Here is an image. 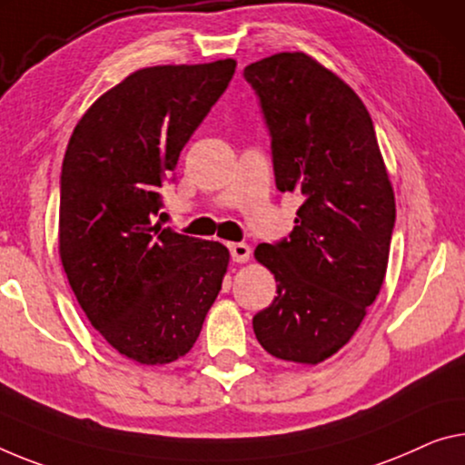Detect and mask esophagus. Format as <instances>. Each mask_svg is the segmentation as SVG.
Here are the masks:
<instances>
[{
	"label": "esophagus",
	"mask_w": 465,
	"mask_h": 465,
	"mask_svg": "<svg viewBox=\"0 0 465 465\" xmlns=\"http://www.w3.org/2000/svg\"><path fill=\"white\" fill-rule=\"evenodd\" d=\"M228 249H231L232 262L237 263H245L249 255H252V249H249L247 242H228Z\"/></svg>",
	"instance_id": "34e87169"
}]
</instances>
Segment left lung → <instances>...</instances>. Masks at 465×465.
Wrapping results in <instances>:
<instances>
[{
	"label": "left lung",
	"mask_w": 465,
	"mask_h": 465,
	"mask_svg": "<svg viewBox=\"0 0 465 465\" xmlns=\"http://www.w3.org/2000/svg\"><path fill=\"white\" fill-rule=\"evenodd\" d=\"M272 137L278 191L302 193L295 228L255 260L274 274V302L253 332L278 360L316 363L347 345L381 292L395 193L360 95L303 52L249 64Z\"/></svg>",
	"instance_id": "left-lung-1"
}]
</instances>
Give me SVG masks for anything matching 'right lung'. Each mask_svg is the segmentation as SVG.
<instances>
[{"instance_id":"right-lung-1","label":"right lung","mask_w":465,"mask_h":465,"mask_svg":"<svg viewBox=\"0 0 465 465\" xmlns=\"http://www.w3.org/2000/svg\"><path fill=\"white\" fill-rule=\"evenodd\" d=\"M237 68L232 58L134 70L93 102L62 163L58 245L89 322L128 360L191 351L231 253L153 223L160 187Z\"/></svg>"}]
</instances>
